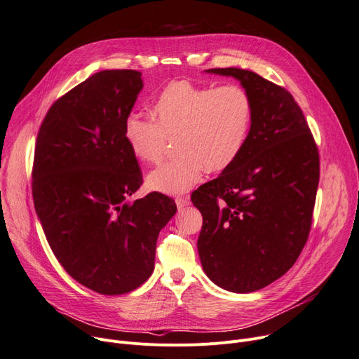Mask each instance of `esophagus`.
Wrapping results in <instances>:
<instances>
[{"label": "esophagus", "mask_w": 359, "mask_h": 359, "mask_svg": "<svg viewBox=\"0 0 359 359\" xmlns=\"http://www.w3.org/2000/svg\"><path fill=\"white\" fill-rule=\"evenodd\" d=\"M175 203H177V208L178 209H184L185 206H189L190 200H189V197H177Z\"/></svg>", "instance_id": "esophagus-1"}]
</instances>
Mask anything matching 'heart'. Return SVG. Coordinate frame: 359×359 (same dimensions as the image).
Returning a JSON list of instances; mask_svg holds the SVG:
<instances>
[{
    "instance_id": "b5f03b06",
    "label": "heart",
    "mask_w": 359,
    "mask_h": 359,
    "mask_svg": "<svg viewBox=\"0 0 359 359\" xmlns=\"http://www.w3.org/2000/svg\"><path fill=\"white\" fill-rule=\"evenodd\" d=\"M153 119L131 114L124 140L143 163L161 159L166 137H174L175 158L147 175L151 190L181 194L206 172L228 169L248 142L254 118L250 93L238 84L213 88L189 80L170 81L151 99Z\"/></svg>"
}]
</instances>
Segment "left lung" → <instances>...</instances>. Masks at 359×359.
<instances>
[{
	"instance_id": "left-lung-1",
	"label": "left lung",
	"mask_w": 359,
	"mask_h": 359,
	"mask_svg": "<svg viewBox=\"0 0 359 359\" xmlns=\"http://www.w3.org/2000/svg\"><path fill=\"white\" fill-rule=\"evenodd\" d=\"M206 72L240 80L254 118L241 156L191 194L203 216L197 248L213 283L248 294L283 276L309 240L318 150L286 89L243 68Z\"/></svg>"
}]
</instances>
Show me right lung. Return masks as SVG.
Here are the masks:
<instances>
[{
    "mask_svg": "<svg viewBox=\"0 0 359 359\" xmlns=\"http://www.w3.org/2000/svg\"><path fill=\"white\" fill-rule=\"evenodd\" d=\"M142 89L140 72H99L54 102L36 139L32 194L46 241L68 275L102 295L150 278L177 212L161 193L130 201L143 178L124 121Z\"/></svg>",
    "mask_w": 359,
    "mask_h": 359,
    "instance_id": "right-lung-1",
    "label": "right lung"
}]
</instances>
